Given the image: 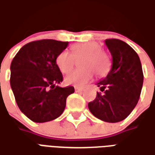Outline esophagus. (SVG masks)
I'll return each instance as SVG.
<instances>
[{
    "mask_svg": "<svg viewBox=\"0 0 155 155\" xmlns=\"http://www.w3.org/2000/svg\"><path fill=\"white\" fill-rule=\"evenodd\" d=\"M74 91H75V92L80 93V92H82V91H83V89H81V88L80 87H74Z\"/></svg>",
    "mask_w": 155,
    "mask_h": 155,
    "instance_id": "1",
    "label": "esophagus"
}]
</instances>
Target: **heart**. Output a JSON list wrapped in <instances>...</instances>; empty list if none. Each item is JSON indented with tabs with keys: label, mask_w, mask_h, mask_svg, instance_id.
<instances>
[{
	"label": "heart",
	"mask_w": 155,
	"mask_h": 155,
	"mask_svg": "<svg viewBox=\"0 0 155 155\" xmlns=\"http://www.w3.org/2000/svg\"><path fill=\"white\" fill-rule=\"evenodd\" d=\"M71 52L64 51L56 57V65L59 70L66 74L73 69L74 59L82 58L79 62L81 69L75 70L64 78L68 85L84 86L92 80L94 72L98 76L106 74L110 66V59L107 53L101 51V45L97 42L89 41L73 45Z\"/></svg>",
	"instance_id": "obj_1"
}]
</instances>
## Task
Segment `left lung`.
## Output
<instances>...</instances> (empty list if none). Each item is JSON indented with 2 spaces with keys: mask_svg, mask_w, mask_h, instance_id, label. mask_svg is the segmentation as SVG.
Wrapping results in <instances>:
<instances>
[{
  "mask_svg": "<svg viewBox=\"0 0 155 155\" xmlns=\"http://www.w3.org/2000/svg\"><path fill=\"white\" fill-rule=\"evenodd\" d=\"M112 55V66L107 76L97 83L101 92L88 104L98 119L116 123L132 112L140 99L143 74L140 57L130 45L118 40L104 41Z\"/></svg>",
  "mask_w": 155,
  "mask_h": 155,
  "instance_id": "obj_1",
  "label": "left lung"
}]
</instances>
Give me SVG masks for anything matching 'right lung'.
<instances>
[{
    "instance_id": "add662e5",
    "label": "right lung",
    "mask_w": 155,
    "mask_h": 155,
    "mask_svg": "<svg viewBox=\"0 0 155 155\" xmlns=\"http://www.w3.org/2000/svg\"><path fill=\"white\" fill-rule=\"evenodd\" d=\"M68 41L41 40L25 45L11 64V87L16 104L25 116L36 123L60 116L73 86L61 88L63 81L56 57L67 47Z\"/></svg>"
}]
</instances>
